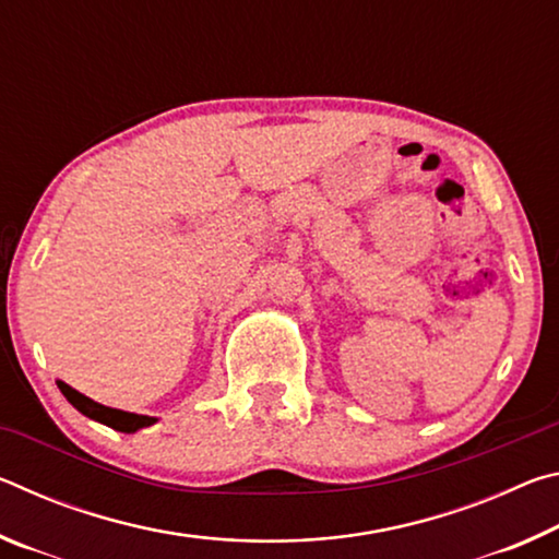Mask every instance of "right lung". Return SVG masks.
<instances>
[{"instance_id":"1","label":"right lung","mask_w":559,"mask_h":559,"mask_svg":"<svg viewBox=\"0 0 559 559\" xmlns=\"http://www.w3.org/2000/svg\"><path fill=\"white\" fill-rule=\"evenodd\" d=\"M59 384V390L63 392L66 400H69L75 409H79L81 414H86L88 419H96L100 424H106V427L116 429V431H122V433H135L138 429L143 427H153V424L157 421L155 416H145V414H132V412H122V409H112V406H103L98 402L88 400L86 394L75 392L73 386H69L66 382H56Z\"/></svg>"}]
</instances>
